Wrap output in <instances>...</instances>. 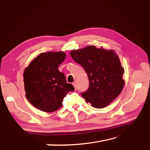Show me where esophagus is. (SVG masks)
<instances>
[{"label": "esophagus", "instance_id": "34e87169", "mask_svg": "<svg viewBox=\"0 0 150 150\" xmlns=\"http://www.w3.org/2000/svg\"><path fill=\"white\" fill-rule=\"evenodd\" d=\"M73 86H74V88H75V89L77 88V84H76L75 82H74V83H73Z\"/></svg>", "mask_w": 150, "mask_h": 150}]
</instances>
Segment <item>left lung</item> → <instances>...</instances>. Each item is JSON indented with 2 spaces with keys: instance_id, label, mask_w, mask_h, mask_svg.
<instances>
[{
  "instance_id": "1",
  "label": "left lung",
  "mask_w": 150,
  "mask_h": 150,
  "mask_svg": "<svg viewBox=\"0 0 150 150\" xmlns=\"http://www.w3.org/2000/svg\"><path fill=\"white\" fill-rule=\"evenodd\" d=\"M70 54L87 73L89 88L81 95L92 107L104 108L120 94L124 86V69L113 50L88 46L73 50Z\"/></svg>"
}]
</instances>
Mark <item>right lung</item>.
Listing matches in <instances>:
<instances>
[{"label": "right lung", "instance_id": "add662e5", "mask_svg": "<svg viewBox=\"0 0 150 150\" xmlns=\"http://www.w3.org/2000/svg\"><path fill=\"white\" fill-rule=\"evenodd\" d=\"M66 56L62 51L42 52L25 68L23 81L26 98L38 109L46 112L57 110L67 93L74 90L58 69Z\"/></svg>", "mask_w": 150, "mask_h": 150}]
</instances>
